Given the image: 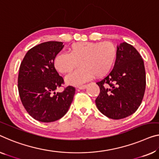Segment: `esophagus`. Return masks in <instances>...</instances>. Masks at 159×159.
<instances>
[{
    "label": "esophagus",
    "mask_w": 159,
    "mask_h": 159,
    "mask_svg": "<svg viewBox=\"0 0 159 159\" xmlns=\"http://www.w3.org/2000/svg\"><path fill=\"white\" fill-rule=\"evenodd\" d=\"M86 87H87V85H83V86H78V89H85Z\"/></svg>",
    "instance_id": "esophagus-1"
}]
</instances>
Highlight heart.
Returning a JSON list of instances; mask_svg holds the SVG:
<instances>
[{
	"label": "heart",
	"instance_id": "heart-1",
	"mask_svg": "<svg viewBox=\"0 0 159 159\" xmlns=\"http://www.w3.org/2000/svg\"><path fill=\"white\" fill-rule=\"evenodd\" d=\"M117 50L112 43L78 42L69 48V53H59L53 60L54 67L63 74L72 72L80 65V67L72 74L66 77V82L73 86H78L96 78L105 76L115 64Z\"/></svg>",
	"mask_w": 159,
	"mask_h": 159
}]
</instances>
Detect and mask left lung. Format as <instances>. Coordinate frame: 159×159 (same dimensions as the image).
Here are the masks:
<instances>
[{"mask_svg":"<svg viewBox=\"0 0 159 159\" xmlns=\"http://www.w3.org/2000/svg\"><path fill=\"white\" fill-rule=\"evenodd\" d=\"M96 84L100 93L95 101L103 115L118 120L136 112L146 89L144 63L137 50L125 42L118 46L113 70Z\"/></svg>","mask_w":159,"mask_h":159,"instance_id":"left-lung-1","label":"left lung"}]
</instances>
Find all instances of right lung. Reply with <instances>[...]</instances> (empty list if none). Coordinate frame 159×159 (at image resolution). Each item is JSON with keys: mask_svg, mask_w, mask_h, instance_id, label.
Here are the masks:
<instances>
[{"mask_svg": "<svg viewBox=\"0 0 159 159\" xmlns=\"http://www.w3.org/2000/svg\"><path fill=\"white\" fill-rule=\"evenodd\" d=\"M63 47L62 42L42 43L30 48L20 63L19 96L28 114L39 121L50 123L60 119L73 101L74 87L68 86L61 93L55 92L64 84L53 64L54 58Z\"/></svg>", "mask_w": 159, "mask_h": 159, "instance_id": "obj_1", "label": "right lung"}]
</instances>
